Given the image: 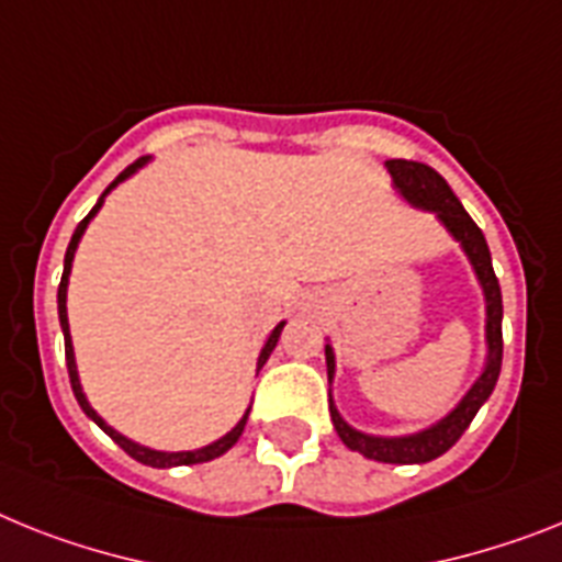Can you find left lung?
I'll list each match as a JSON object with an SVG mask.
<instances>
[{
    "instance_id": "obj_1",
    "label": "left lung",
    "mask_w": 562,
    "mask_h": 562,
    "mask_svg": "<svg viewBox=\"0 0 562 562\" xmlns=\"http://www.w3.org/2000/svg\"><path fill=\"white\" fill-rule=\"evenodd\" d=\"M387 171L393 175V183L407 201L414 206L430 209L437 212L439 221H442L448 229H451L453 238L462 244V249L468 252L471 263H474L476 276H480V284L485 290V304H488V324H485V336H488V364L482 370V375L476 379V384L465 393V398L459 402L457 411L445 416L442 422H437L434 428L414 434V437L402 439H382V437H368V434H359L347 425L338 411L333 407L330 398V416L333 425H336L341 442L350 448V451H359L361 457L375 459V462H396V465H414V462H430V459L442 457L448 448L459 442V437L465 434L468 425L474 422L476 411L482 407V402L491 396L494 384L499 379V368H503V292H499V281L494 276V267H491V252L488 244H485V235H482L480 226L471 221L459 198L453 194V189L448 187V180L439 175L437 169H430L425 164H416V160H387ZM327 379H333V350L327 347Z\"/></svg>"
}]
</instances>
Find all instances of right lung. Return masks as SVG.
<instances>
[{
    "mask_svg": "<svg viewBox=\"0 0 562 562\" xmlns=\"http://www.w3.org/2000/svg\"><path fill=\"white\" fill-rule=\"evenodd\" d=\"M143 164H146V157H140V160H134L132 166H125V169L120 171L117 178L111 180V183H109V189H105V192H103V198H105V194L111 192V189L117 187L120 180H125V178H128V175H132V171H137V169H140ZM103 198H100V201H97V206L91 209V212H88V215L82 217V221H80V226H77V229H74V235H71V244H68V249H65V270H63V281H59V290H57L59 324H63V336H65V364H68V379H71V391H74V396H77V402H80V407H82V411H86V416H91V419H94L97 425H100V428H103L105 434H109V437L114 439V442H117L120 448H123L125 453H128V457H132V459H137V462H143V465H151V468H171V465H198V462H209V459L221 457V453H226V451H229V448H232V445L238 442V437H240V434H244V425H247V416H249V411H247V414H244V419H240L238 425H235V428L229 430V434H226L224 439H217V442L206 445V448H201V451H178V453H166V451H151V448H143V445L132 442V439L120 437L117 430H114V428H109V425H105V422L100 419V416H97V411H94V407L88 405V402H86V396H82L80 379H77V364H74L71 333H68V315H65V290H68V272H71L74 249H77V244H80V238H82V232H86L88 221H91V217L97 215V209L103 206ZM281 330H284V322L278 324L276 330H272V336L267 338V345H263L261 356H258V370L263 368V361L270 359V353H272V350H276V345H278V336H281Z\"/></svg>",
    "mask_w": 562,
    "mask_h": 562,
    "instance_id": "obj_1",
    "label": "right lung"
}]
</instances>
